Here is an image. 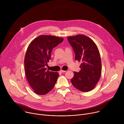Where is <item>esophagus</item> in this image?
I'll list each match as a JSON object with an SVG mask.
<instances>
[{"mask_svg":"<svg viewBox=\"0 0 124 124\" xmlns=\"http://www.w3.org/2000/svg\"><path fill=\"white\" fill-rule=\"evenodd\" d=\"M66 72V70H60V72L61 73H65V72Z\"/></svg>","mask_w":124,"mask_h":124,"instance_id":"esophagus-1","label":"esophagus"}]
</instances>
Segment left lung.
Here are the masks:
<instances>
[{"label": "left lung", "instance_id": "left-lung-1", "mask_svg": "<svg viewBox=\"0 0 124 124\" xmlns=\"http://www.w3.org/2000/svg\"><path fill=\"white\" fill-rule=\"evenodd\" d=\"M75 53V59L81 64L79 72H74L70 80L73 85L82 92H88L95 87L101 74L100 52L94 42L82 34L68 37Z\"/></svg>", "mask_w": 124, "mask_h": 124}]
</instances>
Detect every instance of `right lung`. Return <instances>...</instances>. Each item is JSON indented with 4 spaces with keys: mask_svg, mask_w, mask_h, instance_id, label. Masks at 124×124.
<instances>
[{
    "mask_svg": "<svg viewBox=\"0 0 124 124\" xmlns=\"http://www.w3.org/2000/svg\"><path fill=\"white\" fill-rule=\"evenodd\" d=\"M63 40L51 35H40L27 47L24 61L25 73L30 86L38 95L48 93L56 83L59 74L50 72L46 66L50 59L52 49Z\"/></svg>",
    "mask_w": 124,
    "mask_h": 124,
    "instance_id": "add662e5",
    "label": "right lung"
}]
</instances>
